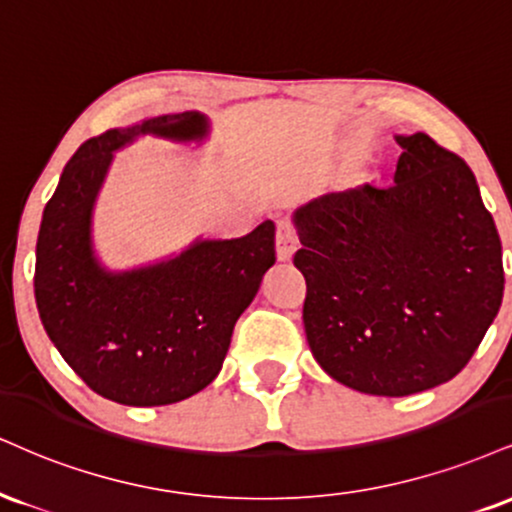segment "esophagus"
Returning <instances> with one entry per match:
<instances>
[{"mask_svg": "<svg viewBox=\"0 0 512 512\" xmlns=\"http://www.w3.org/2000/svg\"><path fill=\"white\" fill-rule=\"evenodd\" d=\"M295 248H298V233H295L291 221L281 219L276 224V257L281 262H288L293 257Z\"/></svg>", "mask_w": 512, "mask_h": 512, "instance_id": "esophagus-1", "label": "esophagus"}]
</instances>
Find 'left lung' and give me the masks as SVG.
<instances>
[{
	"mask_svg": "<svg viewBox=\"0 0 512 512\" xmlns=\"http://www.w3.org/2000/svg\"><path fill=\"white\" fill-rule=\"evenodd\" d=\"M396 143L403 155L389 186L319 195L293 214L312 355L348 389L389 398L453 379L496 319L506 283L470 166L427 133Z\"/></svg>",
	"mask_w": 512,
	"mask_h": 512,
	"instance_id": "8db88e82",
	"label": "left lung"
}]
</instances>
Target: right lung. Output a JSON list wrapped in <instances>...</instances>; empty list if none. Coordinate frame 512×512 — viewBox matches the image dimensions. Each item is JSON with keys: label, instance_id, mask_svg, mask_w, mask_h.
<instances>
[{"label": "right lung", "instance_id": "obj_1", "mask_svg": "<svg viewBox=\"0 0 512 512\" xmlns=\"http://www.w3.org/2000/svg\"><path fill=\"white\" fill-rule=\"evenodd\" d=\"M140 135L202 143L200 112L164 114L85 140L42 212L35 303L49 341L92 391L152 408L217 379L233 326L276 262L274 221L243 238H197L169 260L112 272L92 245V209L114 152Z\"/></svg>", "mask_w": 512, "mask_h": 512}]
</instances>
